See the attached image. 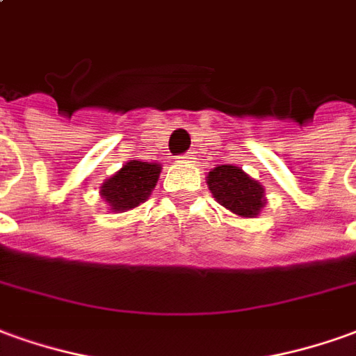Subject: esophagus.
<instances>
[{
  "label": "esophagus",
  "instance_id": "obj_1",
  "mask_svg": "<svg viewBox=\"0 0 356 356\" xmlns=\"http://www.w3.org/2000/svg\"><path fill=\"white\" fill-rule=\"evenodd\" d=\"M179 160L181 161H193L196 160V152L195 150H188V152H185L183 156H179Z\"/></svg>",
  "mask_w": 356,
  "mask_h": 356
}]
</instances>
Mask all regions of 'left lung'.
Segmentation results:
<instances>
[{
	"instance_id": "obj_1",
	"label": "left lung",
	"mask_w": 356,
	"mask_h": 356,
	"mask_svg": "<svg viewBox=\"0 0 356 356\" xmlns=\"http://www.w3.org/2000/svg\"><path fill=\"white\" fill-rule=\"evenodd\" d=\"M213 198L237 216L254 218L264 206V188L237 165H218L208 173Z\"/></svg>"
}]
</instances>
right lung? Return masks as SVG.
Listing matches in <instances>:
<instances>
[{"instance_id": "add662e5", "label": "right lung", "mask_w": 356, "mask_h": 356, "mask_svg": "<svg viewBox=\"0 0 356 356\" xmlns=\"http://www.w3.org/2000/svg\"><path fill=\"white\" fill-rule=\"evenodd\" d=\"M160 165L148 161H127L125 165L102 185V198L115 212H125L144 202L160 177Z\"/></svg>"}]
</instances>
